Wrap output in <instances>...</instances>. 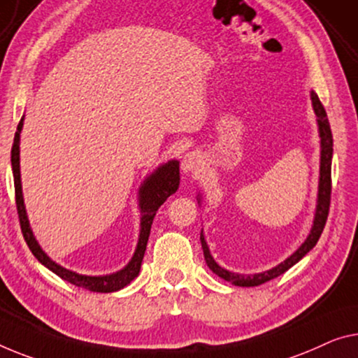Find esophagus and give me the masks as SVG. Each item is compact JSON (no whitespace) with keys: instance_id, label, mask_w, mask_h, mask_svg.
<instances>
[{"instance_id":"obj_1","label":"esophagus","mask_w":358,"mask_h":358,"mask_svg":"<svg viewBox=\"0 0 358 358\" xmlns=\"http://www.w3.org/2000/svg\"><path fill=\"white\" fill-rule=\"evenodd\" d=\"M201 166V157L196 152L185 153L182 160V171L184 173H195Z\"/></svg>"}]
</instances>
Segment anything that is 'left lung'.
Segmentation results:
<instances>
[{"label":"left lung","mask_w":358,"mask_h":358,"mask_svg":"<svg viewBox=\"0 0 358 358\" xmlns=\"http://www.w3.org/2000/svg\"><path fill=\"white\" fill-rule=\"evenodd\" d=\"M312 103L313 110H315L317 115V123H318V131H320V145H322V157H320V184H318V203H317V211H315V219H313V227L310 230L309 236L304 243L301 245V248L293 252L287 261L278 264L277 267L271 268V271L262 272V273H255V275H240L234 273L222 268L216 261L213 259L210 255V250H208V245L205 241V236L200 234L201 240V248L203 255H205V261L208 267L217 275V277L224 278L225 282H230L236 285V287H257V285H262L268 282V280L277 278L278 275H282L294 266L296 262H299L302 257H304L307 252H309L313 246L317 245L318 238L325 229L328 213H329V203H331V158H333V134L331 128H329V122L325 112V107L322 106L320 99L312 92Z\"/></svg>","instance_id":"1"}]
</instances>
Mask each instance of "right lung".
Wrapping results in <instances>:
<instances>
[{
  "label": "right lung",
  "mask_w": 358,
  "mask_h": 358,
  "mask_svg": "<svg viewBox=\"0 0 358 358\" xmlns=\"http://www.w3.org/2000/svg\"><path fill=\"white\" fill-rule=\"evenodd\" d=\"M24 124V118L20 120L17 124V131L14 136V144L10 148V164H13V174H14V190H15V206H17L19 214V222L22 235L29 245L33 256L40 261L43 266H46L49 271H52L60 278L65 280L75 287L83 288L87 291H94V293H112V291H118L124 288L126 285L133 282V280L139 275L141 264L144 259V252L147 248L148 235H150L153 217L158 211L166 198L169 195L176 194V190L179 189V162H169L163 164L153 173L150 178L145 179V182L142 184L139 190V206L142 211L141 217V235L139 241H137V248L133 256V259L129 261L128 266L117 273L112 275H102V277H87V275H80L67 268L60 267L59 264L49 259L45 255V251L40 248L38 241L33 236V232L30 229L29 219H27L25 206H24V198H22V185H20V169H19V139H20V129Z\"/></svg>",
  "instance_id": "right-lung-1"
}]
</instances>
